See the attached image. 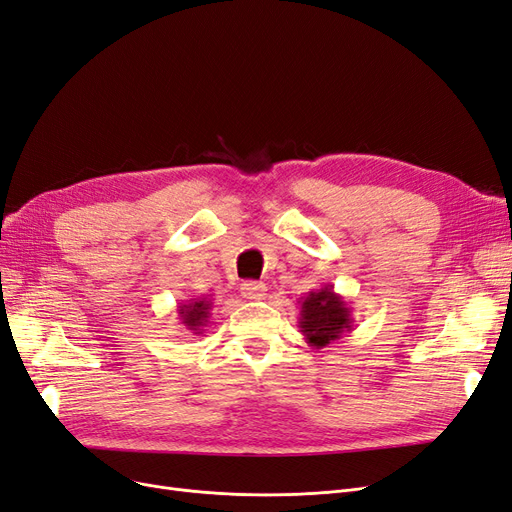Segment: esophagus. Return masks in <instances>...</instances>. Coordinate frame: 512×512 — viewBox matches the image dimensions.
<instances>
[{
  "label": "esophagus",
  "mask_w": 512,
  "mask_h": 512,
  "mask_svg": "<svg viewBox=\"0 0 512 512\" xmlns=\"http://www.w3.org/2000/svg\"><path fill=\"white\" fill-rule=\"evenodd\" d=\"M264 294H267V284H262V281H243L241 284V296L248 301H260Z\"/></svg>",
  "instance_id": "34e87169"
}]
</instances>
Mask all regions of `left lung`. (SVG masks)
<instances>
[{"label":"left lung","mask_w":512,"mask_h":512,"mask_svg":"<svg viewBox=\"0 0 512 512\" xmlns=\"http://www.w3.org/2000/svg\"><path fill=\"white\" fill-rule=\"evenodd\" d=\"M298 305H301L298 328H301L305 341L315 349L339 341L343 334L354 330L351 307L341 294L334 292V286L330 284L322 286L320 290H311L298 301Z\"/></svg>","instance_id":"1"}]
</instances>
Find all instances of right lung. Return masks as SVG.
I'll list each match as a JSON object with an SVG mask.
<instances>
[{
    "label": "right lung",
    "mask_w": 512,
    "mask_h": 512,
    "mask_svg": "<svg viewBox=\"0 0 512 512\" xmlns=\"http://www.w3.org/2000/svg\"><path fill=\"white\" fill-rule=\"evenodd\" d=\"M211 301L207 296H197V298H190V301H184L178 305V315H180V324L190 330L192 334H197L201 337L203 328L209 324V317H211Z\"/></svg>",
    "instance_id": "add662e5"
}]
</instances>
